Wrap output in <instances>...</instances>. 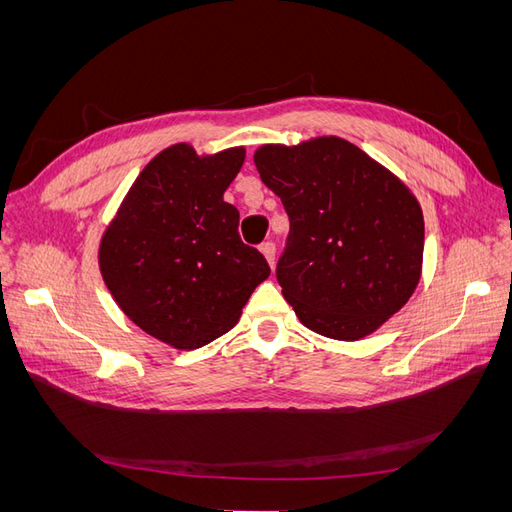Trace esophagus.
<instances>
[{
	"mask_svg": "<svg viewBox=\"0 0 512 512\" xmlns=\"http://www.w3.org/2000/svg\"><path fill=\"white\" fill-rule=\"evenodd\" d=\"M260 252H262V256L267 258L269 265L273 267L275 265V243L273 241H265V243L260 245Z\"/></svg>",
	"mask_w": 512,
	"mask_h": 512,
	"instance_id": "34e87169",
	"label": "esophagus"
}]
</instances>
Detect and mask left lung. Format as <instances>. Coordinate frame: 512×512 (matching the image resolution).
Returning a JSON list of instances; mask_svg holds the SVG:
<instances>
[{
  "mask_svg": "<svg viewBox=\"0 0 512 512\" xmlns=\"http://www.w3.org/2000/svg\"><path fill=\"white\" fill-rule=\"evenodd\" d=\"M254 162L290 218L277 282L294 314L342 342L380 329L423 271V211L406 183L339 136L262 145Z\"/></svg>",
  "mask_w": 512,
  "mask_h": 512,
  "instance_id": "8db88e82",
  "label": "left lung"
}]
</instances>
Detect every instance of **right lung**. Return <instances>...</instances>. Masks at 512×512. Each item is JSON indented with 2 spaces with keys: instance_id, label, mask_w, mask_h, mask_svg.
<instances>
[{
  "instance_id": "add662e5",
  "label": "right lung",
  "mask_w": 512,
  "mask_h": 512,
  "mask_svg": "<svg viewBox=\"0 0 512 512\" xmlns=\"http://www.w3.org/2000/svg\"><path fill=\"white\" fill-rule=\"evenodd\" d=\"M245 162L232 147L198 156L179 143L160 151L104 230L100 271L136 327L194 350L235 327L271 269L239 237V211L224 192Z\"/></svg>"
}]
</instances>
